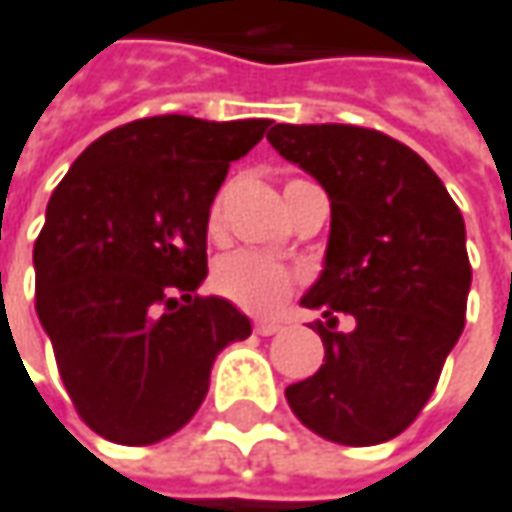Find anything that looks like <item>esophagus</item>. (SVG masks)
<instances>
[{"instance_id": "1", "label": "esophagus", "mask_w": 512, "mask_h": 512, "mask_svg": "<svg viewBox=\"0 0 512 512\" xmlns=\"http://www.w3.org/2000/svg\"><path fill=\"white\" fill-rule=\"evenodd\" d=\"M278 330H284V324L275 321V318H260V321H255L257 336H275Z\"/></svg>"}]
</instances>
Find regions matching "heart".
Segmentation results:
<instances>
[{"mask_svg":"<svg viewBox=\"0 0 512 512\" xmlns=\"http://www.w3.org/2000/svg\"><path fill=\"white\" fill-rule=\"evenodd\" d=\"M295 185V182H292ZM223 217V205L220 199L211 205V217L208 226L211 231L220 228ZM295 272L286 269L284 263L272 260L257 252H231L220 257L211 275V284L217 289V295H223L226 301L237 304L246 313H272L284 304L286 298L295 289Z\"/></svg>","mask_w":512,"mask_h":512,"instance_id":"obj_1","label":"heart"}]
</instances>
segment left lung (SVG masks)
<instances>
[{"label": "left lung", "mask_w": 512, "mask_h": 512, "mask_svg": "<svg viewBox=\"0 0 512 512\" xmlns=\"http://www.w3.org/2000/svg\"><path fill=\"white\" fill-rule=\"evenodd\" d=\"M266 138L330 196L324 269L301 298L324 316L313 324L324 365L289 385L286 403L324 440L385 443L429 403L464 330V217L435 170L379 130L275 124Z\"/></svg>", "instance_id": "left-lung-1"}]
</instances>
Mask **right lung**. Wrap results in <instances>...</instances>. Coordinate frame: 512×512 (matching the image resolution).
Instances as JSON below:
<instances>
[{"instance_id":"add662e5","label":"right lung","mask_w":512,"mask_h":512,"mask_svg":"<svg viewBox=\"0 0 512 512\" xmlns=\"http://www.w3.org/2000/svg\"><path fill=\"white\" fill-rule=\"evenodd\" d=\"M266 127L138 118L92 141L48 199L34 243L37 316L77 414L112 443L179 432L217 353L252 336L231 301L196 289L211 202Z\"/></svg>"}]
</instances>
